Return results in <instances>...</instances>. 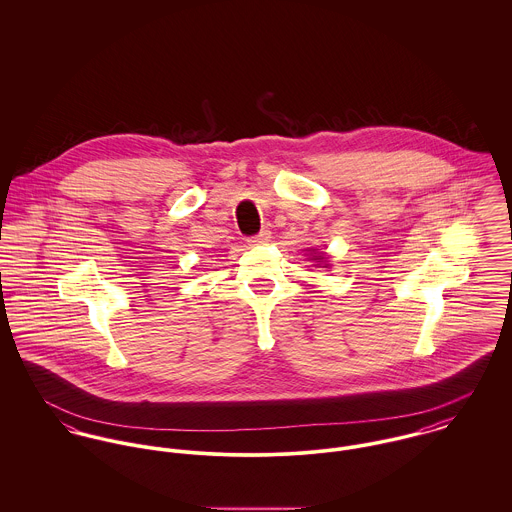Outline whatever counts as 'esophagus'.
I'll list each match as a JSON object with an SVG mask.
<instances>
[{
    "mask_svg": "<svg viewBox=\"0 0 512 512\" xmlns=\"http://www.w3.org/2000/svg\"><path fill=\"white\" fill-rule=\"evenodd\" d=\"M270 234H272V232H270L268 228H262L258 234L250 236V238H248V242H250V244H266V242L272 238Z\"/></svg>",
    "mask_w": 512,
    "mask_h": 512,
    "instance_id": "1",
    "label": "esophagus"
}]
</instances>
